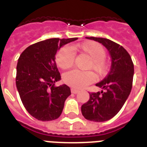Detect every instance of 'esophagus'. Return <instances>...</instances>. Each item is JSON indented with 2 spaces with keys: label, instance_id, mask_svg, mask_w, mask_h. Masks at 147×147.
I'll use <instances>...</instances> for the list:
<instances>
[{
  "label": "esophagus",
  "instance_id": "esophagus-1",
  "mask_svg": "<svg viewBox=\"0 0 147 147\" xmlns=\"http://www.w3.org/2000/svg\"><path fill=\"white\" fill-rule=\"evenodd\" d=\"M71 93H73V94H77V93H78V90L76 89V88H71Z\"/></svg>",
  "mask_w": 147,
  "mask_h": 147
}]
</instances>
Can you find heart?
<instances>
[{"label": "heart", "mask_w": 147, "mask_h": 147, "mask_svg": "<svg viewBox=\"0 0 147 147\" xmlns=\"http://www.w3.org/2000/svg\"><path fill=\"white\" fill-rule=\"evenodd\" d=\"M74 51H79L88 55L91 59L88 65L89 69H93L98 75H102L106 71L107 65L105 62V50L102 46L95 42H87L73 47H65L59 51L56 55L58 65L62 69H69L74 64ZM95 77L92 71H81L72 70L68 71L63 76L64 82L69 86L77 89L94 82Z\"/></svg>", "instance_id": "1"}]
</instances>
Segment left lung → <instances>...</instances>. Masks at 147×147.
<instances>
[{
  "label": "left lung",
  "instance_id": "8db88e82",
  "mask_svg": "<svg viewBox=\"0 0 147 147\" xmlns=\"http://www.w3.org/2000/svg\"><path fill=\"white\" fill-rule=\"evenodd\" d=\"M86 39L101 43L111 59L108 74L96 84L103 90L89 93V100L82 106V114L85 119L103 122L114 117L130 95L134 73V63L127 51L116 42L105 38L92 36Z\"/></svg>",
  "mask_w": 147,
  "mask_h": 147
}]
</instances>
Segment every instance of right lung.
Returning a JSON list of instances; mask_svg holds the SVG:
<instances>
[{"label":"right lung","instance_id":"obj_1","mask_svg":"<svg viewBox=\"0 0 147 147\" xmlns=\"http://www.w3.org/2000/svg\"><path fill=\"white\" fill-rule=\"evenodd\" d=\"M78 38H53L28 47L21 53L17 65L16 85L23 105L39 121L57 119L71 94L66 85L55 87L61 79L55 64L57 51Z\"/></svg>","mask_w":147,"mask_h":147}]
</instances>
